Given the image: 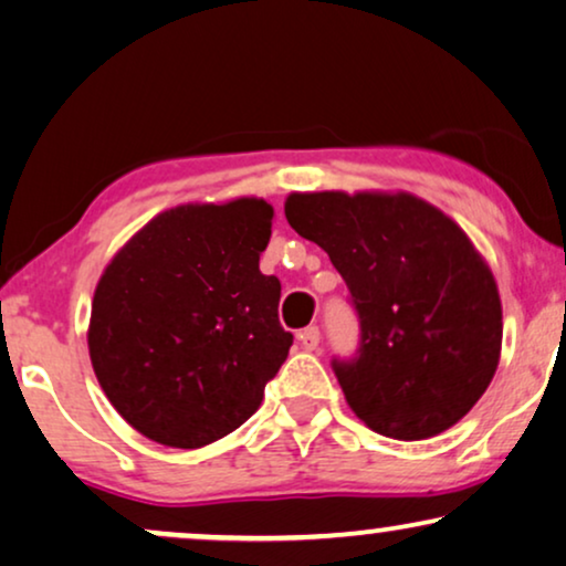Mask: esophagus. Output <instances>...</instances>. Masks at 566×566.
<instances>
[{
    "label": "esophagus",
    "instance_id": "34e87169",
    "mask_svg": "<svg viewBox=\"0 0 566 566\" xmlns=\"http://www.w3.org/2000/svg\"><path fill=\"white\" fill-rule=\"evenodd\" d=\"M297 338H300V344H303L307 352L318 349V344H321V328H318V326H307V328L300 331Z\"/></svg>",
    "mask_w": 566,
    "mask_h": 566
}]
</instances>
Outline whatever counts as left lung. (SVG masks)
<instances>
[{
    "instance_id": "obj_1",
    "label": "left lung",
    "mask_w": 566,
    "mask_h": 566,
    "mask_svg": "<svg viewBox=\"0 0 566 566\" xmlns=\"http://www.w3.org/2000/svg\"><path fill=\"white\" fill-rule=\"evenodd\" d=\"M284 214L349 290L359 344L331 367L352 411L394 440L463 419L502 349L500 292L465 232L409 193H292Z\"/></svg>"
}]
</instances>
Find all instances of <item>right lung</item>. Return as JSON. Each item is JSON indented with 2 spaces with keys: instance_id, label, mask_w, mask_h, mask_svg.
<instances>
[{
  "instance_id": "1",
  "label": "right lung",
  "mask_w": 566,
  "mask_h": 566,
  "mask_svg": "<svg viewBox=\"0 0 566 566\" xmlns=\"http://www.w3.org/2000/svg\"><path fill=\"white\" fill-rule=\"evenodd\" d=\"M261 199L176 207L116 253L90 315V359L116 411L149 440L201 448L238 429L287 359L282 284L261 274Z\"/></svg>"
}]
</instances>
